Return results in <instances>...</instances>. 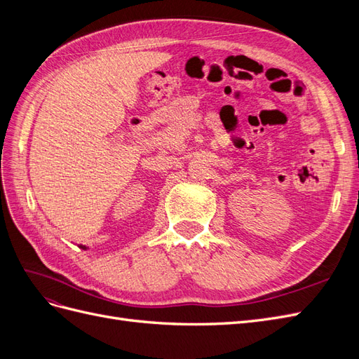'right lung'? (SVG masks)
<instances>
[{
	"mask_svg": "<svg viewBox=\"0 0 359 359\" xmlns=\"http://www.w3.org/2000/svg\"><path fill=\"white\" fill-rule=\"evenodd\" d=\"M82 248H85V247H82Z\"/></svg>",
	"mask_w": 359,
	"mask_h": 359,
	"instance_id": "right-lung-1",
	"label": "right lung"
}]
</instances>
